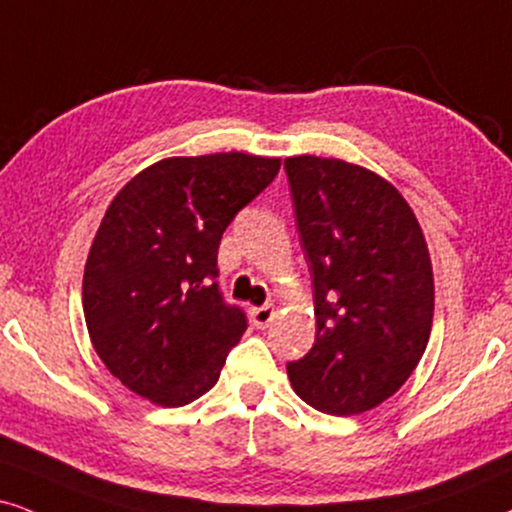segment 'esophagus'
<instances>
[{
	"label": "esophagus",
	"mask_w": 512,
	"mask_h": 512,
	"mask_svg": "<svg viewBox=\"0 0 512 512\" xmlns=\"http://www.w3.org/2000/svg\"><path fill=\"white\" fill-rule=\"evenodd\" d=\"M274 319H276L274 304H264V307L252 309V323H255L257 328H267Z\"/></svg>",
	"instance_id": "obj_1"
}]
</instances>
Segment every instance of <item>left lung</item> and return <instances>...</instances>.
Returning a JSON list of instances; mask_svg holds the SVG:
<instances>
[{
	"label": "left lung",
	"instance_id": "left-lung-1",
	"mask_svg": "<svg viewBox=\"0 0 512 512\" xmlns=\"http://www.w3.org/2000/svg\"><path fill=\"white\" fill-rule=\"evenodd\" d=\"M302 248L314 274L316 342L288 364L295 394L359 416L409 380L435 316L430 250L385 177L340 158H286Z\"/></svg>",
	"mask_w": 512,
	"mask_h": 512
}]
</instances>
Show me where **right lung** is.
<instances>
[{
    "label": "right lung",
    "instance_id": "right-lung-1",
    "mask_svg": "<svg viewBox=\"0 0 512 512\" xmlns=\"http://www.w3.org/2000/svg\"><path fill=\"white\" fill-rule=\"evenodd\" d=\"M281 158L241 151L174 155L134 174L111 200L82 278L89 340L127 390L184 406L219 380L248 328L219 295L217 250Z\"/></svg>",
    "mask_w": 512,
    "mask_h": 512
}]
</instances>
